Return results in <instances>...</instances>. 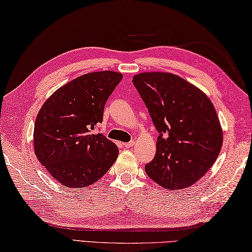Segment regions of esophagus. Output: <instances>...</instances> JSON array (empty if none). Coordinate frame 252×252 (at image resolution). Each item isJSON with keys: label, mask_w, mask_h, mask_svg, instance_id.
I'll return each mask as SVG.
<instances>
[{"label": "esophagus", "mask_w": 252, "mask_h": 252, "mask_svg": "<svg viewBox=\"0 0 252 252\" xmlns=\"http://www.w3.org/2000/svg\"><path fill=\"white\" fill-rule=\"evenodd\" d=\"M134 145H135V141L134 140H131L129 142H124V144H123V146H124L125 148H130V147H132Z\"/></svg>", "instance_id": "esophagus-1"}]
</instances>
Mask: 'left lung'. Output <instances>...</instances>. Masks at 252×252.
Returning a JSON list of instances; mask_svg holds the SVG:
<instances>
[{
	"label": "left lung",
	"mask_w": 252,
	"mask_h": 252,
	"mask_svg": "<svg viewBox=\"0 0 252 252\" xmlns=\"http://www.w3.org/2000/svg\"><path fill=\"white\" fill-rule=\"evenodd\" d=\"M132 83L160 134L146 173L172 191L191 187L212 168L222 146V129L212 101L177 74L142 72L134 75Z\"/></svg>",
	"instance_id": "1"
}]
</instances>
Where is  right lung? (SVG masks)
<instances>
[{
    "mask_svg": "<svg viewBox=\"0 0 252 252\" xmlns=\"http://www.w3.org/2000/svg\"><path fill=\"white\" fill-rule=\"evenodd\" d=\"M115 71L90 72L59 88L42 104L34 127V150L58 183L87 188L115 162L118 148L94 127L103 121L108 96L121 82Z\"/></svg>",
    "mask_w": 252,
    "mask_h": 252,
    "instance_id": "right-lung-1",
    "label": "right lung"
}]
</instances>
